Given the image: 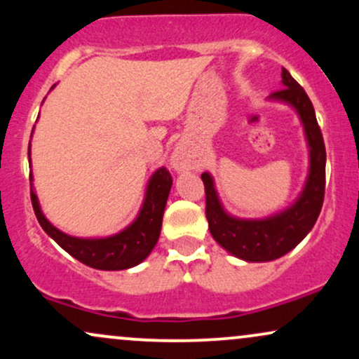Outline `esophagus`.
<instances>
[{
  "instance_id": "34e87169",
  "label": "esophagus",
  "mask_w": 359,
  "mask_h": 359,
  "mask_svg": "<svg viewBox=\"0 0 359 359\" xmlns=\"http://www.w3.org/2000/svg\"><path fill=\"white\" fill-rule=\"evenodd\" d=\"M172 167H174V170L177 172H184V170H189V168L192 167V158L191 155H189L187 148L179 145L174 150V154H172Z\"/></svg>"
}]
</instances>
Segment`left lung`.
<instances>
[{
	"label": "left lung",
	"instance_id": "obj_1",
	"mask_svg": "<svg viewBox=\"0 0 359 359\" xmlns=\"http://www.w3.org/2000/svg\"><path fill=\"white\" fill-rule=\"evenodd\" d=\"M269 101L282 102L297 113L309 148V170L302 191L290 205L265 217H238L226 211L217 194L214 177L201 175L205 187V217L209 231L221 248L251 263L273 262L292 251L314 228L324 203L325 147L316 111L306 90L282 69V89Z\"/></svg>",
	"mask_w": 359,
	"mask_h": 359
}]
</instances>
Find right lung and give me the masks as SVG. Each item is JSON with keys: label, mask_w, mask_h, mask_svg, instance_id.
<instances>
[{"label": "right lung", "mask_w": 359, "mask_h": 359, "mask_svg": "<svg viewBox=\"0 0 359 359\" xmlns=\"http://www.w3.org/2000/svg\"><path fill=\"white\" fill-rule=\"evenodd\" d=\"M55 86H52V89ZM28 162L32 165L30 147H28ZM170 187L172 177L165 170V167L156 168L148 179L145 197H143V203L140 205L137 217L126 228L114 234H109V236L81 238L60 231L45 217L42 208H40L39 196H36L34 187V175L30 174L32 204H34L35 216L43 228V231L62 250L67 251L71 257L79 259L81 263L90 266V269L106 271L133 269V266L140 265L143 259L148 258V255L155 248L156 241L160 238L163 211H165Z\"/></svg>", "instance_id": "add662e5"}]
</instances>
